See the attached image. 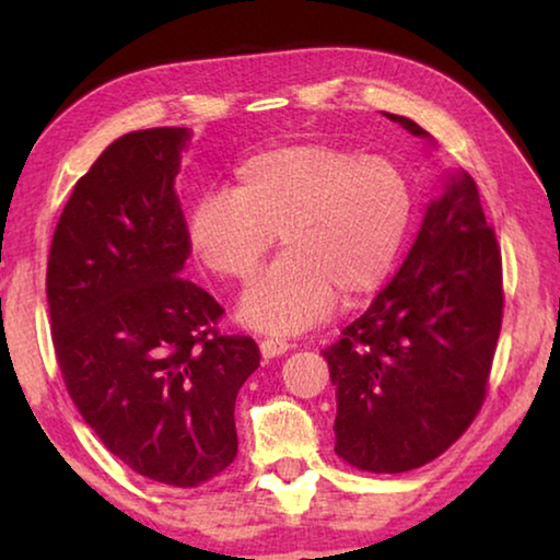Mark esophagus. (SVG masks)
Listing matches in <instances>:
<instances>
[{
  "label": "esophagus",
  "instance_id": "esophagus-1",
  "mask_svg": "<svg viewBox=\"0 0 560 560\" xmlns=\"http://www.w3.org/2000/svg\"><path fill=\"white\" fill-rule=\"evenodd\" d=\"M261 355L264 358H279V355H283V353H287V350L291 348V343H289V340L287 338H273V336H269V338H264L261 340Z\"/></svg>",
  "mask_w": 560,
  "mask_h": 560
}]
</instances>
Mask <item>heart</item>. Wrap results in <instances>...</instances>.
I'll list each match as a JSON object with an SVG mask.
<instances>
[{"mask_svg":"<svg viewBox=\"0 0 560 560\" xmlns=\"http://www.w3.org/2000/svg\"><path fill=\"white\" fill-rule=\"evenodd\" d=\"M412 220L405 175L381 155L303 140L242 160L232 189L197 197L187 244L205 269L254 277L279 232L283 257L244 291L236 318L299 334L336 308L365 301L390 277Z\"/></svg>","mask_w":560,"mask_h":560,"instance_id":"b5f03b06","label":"heart"}]
</instances>
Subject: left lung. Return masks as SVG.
Listing matches in <instances>:
<instances>
[{"label":"left lung","instance_id":"8db88e82","mask_svg":"<svg viewBox=\"0 0 560 560\" xmlns=\"http://www.w3.org/2000/svg\"><path fill=\"white\" fill-rule=\"evenodd\" d=\"M434 148L415 120L385 113ZM501 254L477 185L444 175L400 271L324 350L336 385V454L375 474L417 469L477 417L494 360Z\"/></svg>","mask_w":560,"mask_h":560}]
</instances>
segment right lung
<instances>
[{"instance_id":"obj_1","label":"right lung","mask_w":560,"mask_h":560,"mask_svg":"<svg viewBox=\"0 0 560 560\" xmlns=\"http://www.w3.org/2000/svg\"><path fill=\"white\" fill-rule=\"evenodd\" d=\"M189 128L128 132L75 183L56 224L46 299L66 390L106 450L143 477L200 487L236 457L234 400L259 368L249 336L183 279L175 177Z\"/></svg>"}]
</instances>
